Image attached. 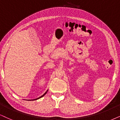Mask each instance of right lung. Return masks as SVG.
Instances as JSON below:
<instances>
[{
	"mask_svg": "<svg viewBox=\"0 0 120 120\" xmlns=\"http://www.w3.org/2000/svg\"><path fill=\"white\" fill-rule=\"evenodd\" d=\"M47 91H46V92H45V93L44 94V95H42V96H40V98H36V99H35V100H37V99H39V98H42V97H43V96H44V95H45V94H46V92H47Z\"/></svg>",
	"mask_w": 120,
	"mask_h": 120,
	"instance_id": "1",
	"label": "right lung"
}]
</instances>
